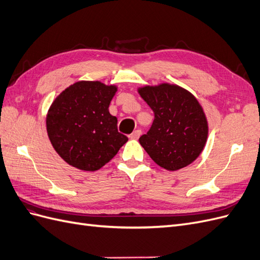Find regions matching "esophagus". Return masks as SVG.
Wrapping results in <instances>:
<instances>
[{"label":"esophagus","instance_id":"esophagus-1","mask_svg":"<svg viewBox=\"0 0 260 260\" xmlns=\"http://www.w3.org/2000/svg\"><path fill=\"white\" fill-rule=\"evenodd\" d=\"M141 133H142V131L138 129V130H136V131H133L129 137H130V139H132V140H138V139L140 138V136H141Z\"/></svg>","mask_w":260,"mask_h":260}]
</instances>
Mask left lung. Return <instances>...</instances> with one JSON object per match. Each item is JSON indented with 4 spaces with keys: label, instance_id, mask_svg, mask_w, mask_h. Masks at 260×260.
<instances>
[{
    "label": "left lung",
    "instance_id": "8db88e82",
    "mask_svg": "<svg viewBox=\"0 0 260 260\" xmlns=\"http://www.w3.org/2000/svg\"><path fill=\"white\" fill-rule=\"evenodd\" d=\"M139 93L155 116L146 135L139 139L149 157L170 171L193 162L208 135L206 117L198 100L186 90L168 83L144 86Z\"/></svg>",
    "mask_w": 260,
    "mask_h": 260
}]
</instances>
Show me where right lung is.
Masks as SVG:
<instances>
[{
    "mask_svg": "<svg viewBox=\"0 0 260 260\" xmlns=\"http://www.w3.org/2000/svg\"><path fill=\"white\" fill-rule=\"evenodd\" d=\"M117 88L100 81H79L55 99L46 130L55 151L70 166L95 171L127 142L108 112Z\"/></svg>",
    "mask_w": 260,
    "mask_h": 260,
    "instance_id": "1",
    "label": "right lung"
}]
</instances>
